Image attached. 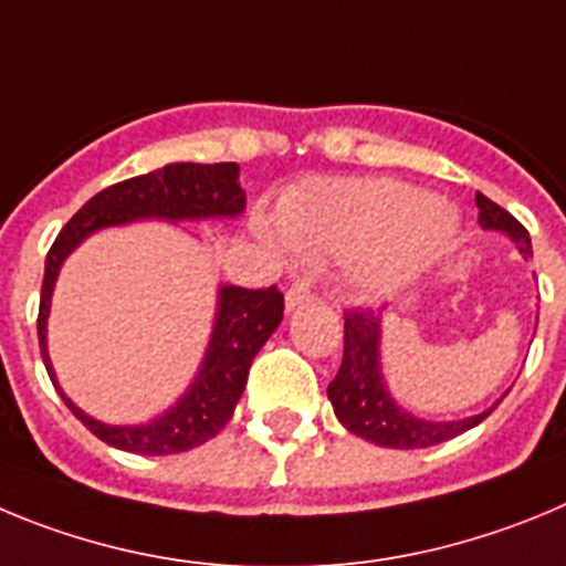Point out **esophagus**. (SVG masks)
<instances>
[{"label":"esophagus","mask_w":566,"mask_h":566,"mask_svg":"<svg viewBox=\"0 0 566 566\" xmlns=\"http://www.w3.org/2000/svg\"><path fill=\"white\" fill-rule=\"evenodd\" d=\"M313 302V293H310V287H304V284H293V287L284 293V307H287V313H293V310L304 307V304Z\"/></svg>","instance_id":"obj_1"}]
</instances>
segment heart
<instances>
[{
    "label": "heart",
    "mask_w": 566,
    "mask_h": 566,
    "mask_svg": "<svg viewBox=\"0 0 566 566\" xmlns=\"http://www.w3.org/2000/svg\"><path fill=\"white\" fill-rule=\"evenodd\" d=\"M276 227L256 220L271 245L307 262H344L346 284L364 298L403 287L434 262L454 217L426 191L397 180H310L276 206Z\"/></svg>",
    "instance_id": "b5f03b06"
}]
</instances>
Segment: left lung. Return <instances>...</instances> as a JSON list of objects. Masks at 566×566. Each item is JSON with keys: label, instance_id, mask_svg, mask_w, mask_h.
Instances as JSON below:
<instances>
[{"label": "left lung", "instance_id": "1", "mask_svg": "<svg viewBox=\"0 0 566 566\" xmlns=\"http://www.w3.org/2000/svg\"><path fill=\"white\" fill-rule=\"evenodd\" d=\"M482 231H499L513 242L518 256L527 262L533 256L531 233L524 231L505 208L476 195ZM380 318L371 310H346L344 313V360L327 386V397L333 403L335 417L346 431L358 434L384 448H431L446 440H454L462 431L480 426L488 415L499 406L480 411V415L462 417V420H429V417L411 415L391 397L389 386L380 366Z\"/></svg>", "mask_w": 566, "mask_h": 566}]
</instances>
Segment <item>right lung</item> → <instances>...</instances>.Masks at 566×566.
Instances as JSON below:
<instances>
[{"label": "right lung", "instance_id": "obj_1", "mask_svg": "<svg viewBox=\"0 0 566 566\" xmlns=\"http://www.w3.org/2000/svg\"><path fill=\"white\" fill-rule=\"evenodd\" d=\"M245 211V191L239 186L237 163H169L149 175L132 177L104 188L86 202L67 226L61 228L44 262L42 302H39V346L48 375L59 389L67 409L84 422L106 446L129 454L163 457L180 454L217 437L233 417L239 397L245 391L248 369L276 333L284 315V295L276 287L245 290L237 284H222L217 290V313L208 338L206 355L195 380L163 415L137 426H112L81 411L64 395L55 378L53 360L48 353V318L53 304V290L59 282L61 264L86 237L104 228L132 226L140 220L166 222H202L237 220Z\"/></svg>", "mask_w": 566, "mask_h": 566}]
</instances>
